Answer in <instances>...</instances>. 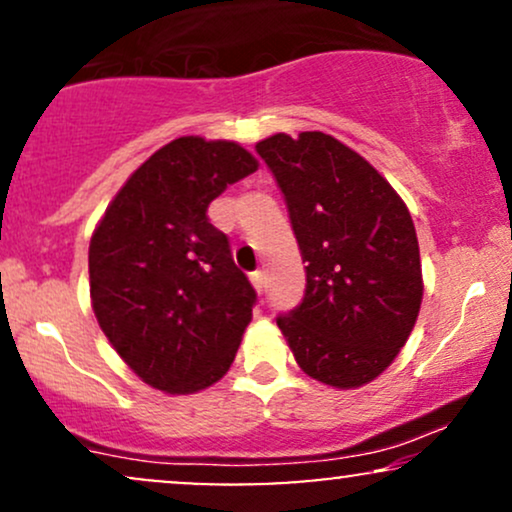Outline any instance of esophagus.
Here are the masks:
<instances>
[{"instance_id":"esophagus-1","label":"esophagus","mask_w":512,"mask_h":512,"mask_svg":"<svg viewBox=\"0 0 512 512\" xmlns=\"http://www.w3.org/2000/svg\"><path fill=\"white\" fill-rule=\"evenodd\" d=\"M250 281H252V286H255L257 293L264 291V274L262 272H252L250 274Z\"/></svg>"}]
</instances>
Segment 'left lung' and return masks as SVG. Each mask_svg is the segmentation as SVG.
I'll use <instances>...</instances> for the list:
<instances>
[{"label": "left lung", "instance_id": "obj_1", "mask_svg": "<svg viewBox=\"0 0 512 512\" xmlns=\"http://www.w3.org/2000/svg\"><path fill=\"white\" fill-rule=\"evenodd\" d=\"M255 149L284 192L305 262L303 303L276 325L317 383L368 385L407 344L424 298L407 204L332 134L279 132Z\"/></svg>", "mask_w": 512, "mask_h": 512}]
</instances>
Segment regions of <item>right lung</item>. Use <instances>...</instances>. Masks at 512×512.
Listing matches in <instances>:
<instances>
[{
	"label": "right lung",
	"instance_id": "right-lung-1",
	"mask_svg": "<svg viewBox=\"0 0 512 512\" xmlns=\"http://www.w3.org/2000/svg\"><path fill=\"white\" fill-rule=\"evenodd\" d=\"M257 166L236 142L173 139L129 175L93 231V313L122 361L156 390H207L236 358L257 293L207 209Z\"/></svg>",
	"mask_w": 512,
	"mask_h": 512
}]
</instances>
